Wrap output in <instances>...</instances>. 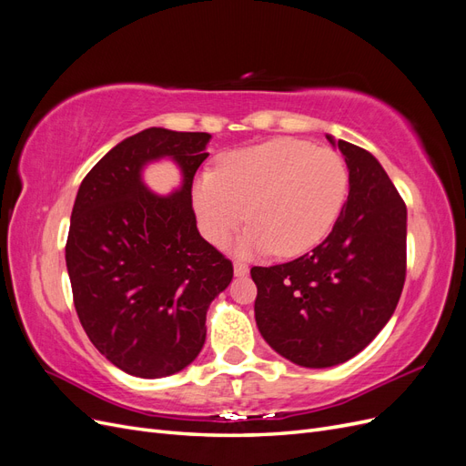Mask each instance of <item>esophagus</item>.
I'll return each mask as SVG.
<instances>
[{
	"instance_id": "34e87169",
	"label": "esophagus",
	"mask_w": 466,
	"mask_h": 466,
	"mask_svg": "<svg viewBox=\"0 0 466 466\" xmlns=\"http://www.w3.org/2000/svg\"><path fill=\"white\" fill-rule=\"evenodd\" d=\"M233 270H235V276H247L248 274V266L243 260H235L233 262Z\"/></svg>"
}]
</instances>
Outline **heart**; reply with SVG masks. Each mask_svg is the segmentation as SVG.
Masks as SVG:
<instances>
[{"instance_id":"heart-1","label":"heart","mask_w":466,"mask_h":466,"mask_svg":"<svg viewBox=\"0 0 466 466\" xmlns=\"http://www.w3.org/2000/svg\"><path fill=\"white\" fill-rule=\"evenodd\" d=\"M350 173L329 147L293 137L225 153L218 173L192 185V204L209 243L223 245L247 219L241 250L299 257L329 237L348 200Z\"/></svg>"}]
</instances>
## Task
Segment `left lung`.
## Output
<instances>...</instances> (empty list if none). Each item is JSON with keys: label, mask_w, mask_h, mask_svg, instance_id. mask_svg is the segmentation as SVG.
Segmentation results:
<instances>
[{"label": "left lung", "mask_w": 466, "mask_h": 466, "mask_svg": "<svg viewBox=\"0 0 466 466\" xmlns=\"http://www.w3.org/2000/svg\"><path fill=\"white\" fill-rule=\"evenodd\" d=\"M338 149L350 194L330 235L291 262L250 268L260 334L303 368L360 354L392 317L406 278L404 200L370 151L344 139Z\"/></svg>", "instance_id": "left-lung-1"}]
</instances>
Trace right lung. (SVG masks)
<instances>
[{
    "label": "right lung",
    "instance_id": "obj_1",
    "mask_svg": "<svg viewBox=\"0 0 466 466\" xmlns=\"http://www.w3.org/2000/svg\"><path fill=\"white\" fill-rule=\"evenodd\" d=\"M211 136L147 128L98 161L77 190L66 243L74 305L93 346L134 377L178 373L206 342V313L233 264L196 228L192 180ZM171 157L183 187L149 193L141 167Z\"/></svg>",
    "mask_w": 466,
    "mask_h": 466
}]
</instances>
